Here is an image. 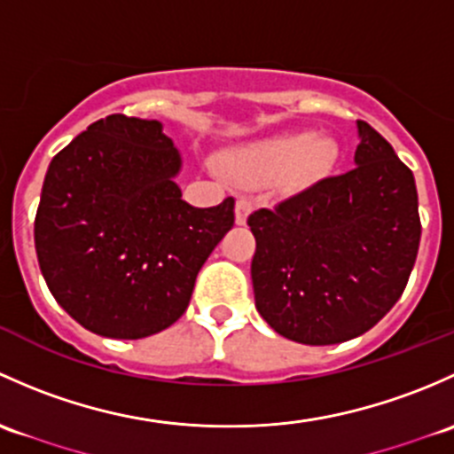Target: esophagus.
Masks as SVG:
<instances>
[{"instance_id":"1","label":"esophagus","mask_w":454,"mask_h":454,"mask_svg":"<svg viewBox=\"0 0 454 454\" xmlns=\"http://www.w3.org/2000/svg\"><path fill=\"white\" fill-rule=\"evenodd\" d=\"M251 212H254V200L251 199H238L236 200V223L238 225H245Z\"/></svg>"}]
</instances>
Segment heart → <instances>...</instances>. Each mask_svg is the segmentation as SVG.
I'll return each mask as SVG.
<instances>
[{"label":"heart","mask_w":454,"mask_h":454,"mask_svg":"<svg viewBox=\"0 0 454 454\" xmlns=\"http://www.w3.org/2000/svg\"><path fill=\"white\" fill-rule=\"evenodd\" d=\"M339 151L332 139L315 137L310 130L262 139L229 155V168L247 181H262L284 172L286 184L303 188L334 168Z\"/></svg>","instance_id":"obj_1"}]
</instances>
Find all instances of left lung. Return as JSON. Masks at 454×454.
Wrapping results in <instances>:
<instances>
[{
    "label": "left lung",
    "instance_id": "obj_1",
    "mask_svg": "<svg viewBox=\"0 0 454 454\" xmlns=\"http://www.w3.org/2000/svg\"><path fill=\"white\" fill-rule=\"evenodd\" d=\"M356 168L247 218L255 308L278 334L334 345L365 334L404 293L422 236L413 172L358 120Z\"/></svg>",
    "mask_w": 454,
    "mask_h": 454
}]
</instances>
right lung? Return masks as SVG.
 <instances>
[{"label":"right lung","instance_id":"right-lung-1","mask_svg":"<svg viewBox=\"0 0 454 454\" xmlns=\"http://www.w3.org/2000/svg\"><path fill=\"white\" fill-rule=\"evenodd\" d=\"M157 120L114 114L52 159L35 218L41 273L82 328L144 339L188 308L196 275L233 227L236 200L192 207Z\"/></svg>","mask_w":454,"mask_h":454}]
</instances>
